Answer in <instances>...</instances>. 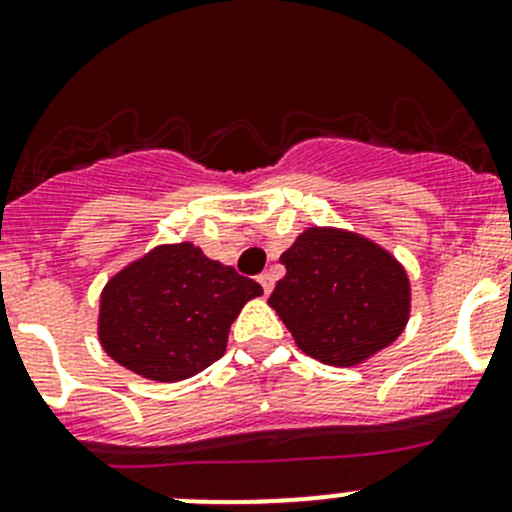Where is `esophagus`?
I'll list each match as a JSON object with an SVG mask.
<instances>
[{
    "mask_svg": "<svg viewBox=\"0 0 512 512\" xmlns=\"http://www.w3.org/2000/svg\"><path fill=\"white\" fill-rule=\"evenodd\" d=\"M257 280H260V285H262V289H265V294H270L272 287H275V277H272L270 272H262Z\"/></svg>",
    "mask_w": 512,
    "mask_h": 512,
    "instance_id": "34e87169",
    "label": "esophagus"
}]
</instances>
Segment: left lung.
<instances>
[{
    "instance_id": "1",
    "label": "left lung",
    "mask_w": 512,
    "mask_h": 512,
    "mask_svg": "<svg viewBox=\"0 0 512 512\" xmlns=\"http://www.w3.org/2000/svg\"><path fill=\"white\" fill-rule=\"evenodd\" d=\"M280 262L287 275L267 304L312 359L332 366L361 364L404 332L409 277L366 237L309 227Z\"/></svg>"
}]
</instances>
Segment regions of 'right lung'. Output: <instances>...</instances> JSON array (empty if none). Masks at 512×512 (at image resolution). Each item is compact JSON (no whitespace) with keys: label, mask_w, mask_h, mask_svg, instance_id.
I'll use <instances>...</instances> for the list:
<instances>
[{"label":"right lung","mask_w":512,"mask_h":512,"mask_svg":"<svg viewBox=\"0 0 512 512\" xmlns=\"http://www.w3.org/2000/svg\"><path fill=\"white\" fill-rule=\"evenodd\" d=\"M262 287L190 242L160 245L101 294L98 339L126 369L183 381L225 354L230 324Z\"/></svg>","instance_id":"add662e5"}]
</instances>
